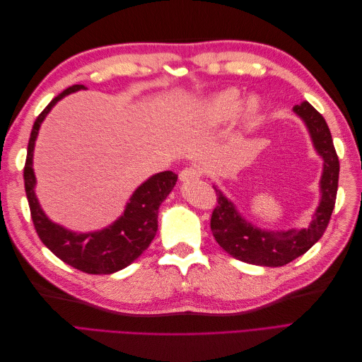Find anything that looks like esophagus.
<instances>
[{
    "label": "esophagus",
    "mask_w": 362,
    "mask_h": 362,
    "mask_svg": "<svg viewBox=\"0 0 362 362\" xmlns=\"http://www.w3.org/2000/svg\"><path fill=\"white\" fill-rule=\"evenodd\" d=\"M201 175H202V172L198 168H185L180 173V180L182 182H187V181H193V180H199Z\"/></svg>",
    "instance_id": "1"
}]
</instances>
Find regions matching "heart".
Segmentation results:
<instances>
[{
	"label": "heart",
	"mask_w": 362,
	"mask_h": 362,
	"mask_svg": "<svg viewBox=\"0 0 362 362\" xmlns=\"http://www.w3.org/2000/svg\"><path fill=\"white\" fill-rule=\"evenodd\" d=\"M262 107L261 98L249 95L242 100V93L235 87L214 93L204 103L199 120L205 127H221L234 116L242 125H247L258 117Z\"/></svg>",
	"instance_id": "obj_1"
}]
</instances>
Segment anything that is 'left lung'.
<instances>
[{
    "label": "left lung",
    "instance_id": "1",
    "mask_svg": "<svg viewBox=\"0 0 362 362\" xmlns=\"http://www.w3.org/2000/svg\"><path fill=\"white\" fill-rule=\"evenodd\" d=\"M308 129L313 146L323 160L320 178V202L308 228L270 231L250 223L238 213L235 204L213 185L217 206L211 216V231L223 250L235 259L255 266L281 267L310 250L326 231L334 210L338 189L339 163L334 148L329 127L323 116L310 103L293 107Z\"/></svg>",
    "mask_w": 362,
    "mask_h": 362
}]
</instances>
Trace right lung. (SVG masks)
Returning <instances> with one entry per match:
<instances>
[{
    "mask_svg": "<svg viewBox=\"0 0 362 362\" xmlns=\"http://www.w3.org/2000/svg\"><path fill=\"white\" fill-rule=\"evenodd\" d=\"M81 89H84L83 84H75L63 90L45 107L33 125L24 168L25 193L36 233L54 255L84 273L110 275L129 266L149 247L157 234L158 208L177 184L178 175L170 170L152 175L131 194L122 216L100 231L75 233L54 223L36 198V177L33 169L35 145L40 125L51 108L66 95Z\"/></svg>",
    "mask_w": 362,
    "mask_h": 362,
    "instance_id": "obj_1",
    "label": "right lung"
}]
</instances>
